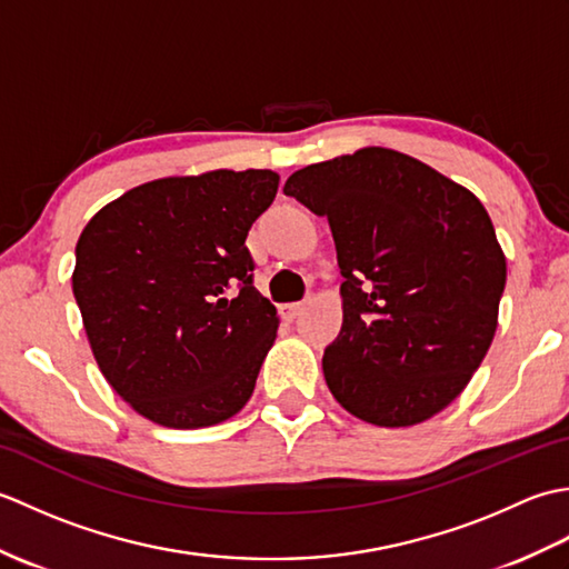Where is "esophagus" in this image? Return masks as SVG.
<instances>
[{
    "mask_svg": "<svg viewBox=\"0 0 569 569\" xmlns=\"http://www.w3.org/2000/svg\"><path fill=\"white\" fill-rule=\"evenodd\" d=\"M303 310H306V303H291V306H283V316H286L288 320H293V318H298Z\"/></svg>",
    "mask_w": 569,
    "mask_h": 569,
    "instance_id": "1",
    "label": "esophagus"
}]
</instances>
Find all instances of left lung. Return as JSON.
I'll use <instances>...</instances> for the list:
<instances>
[{
	"label": "left lung",
	"mask_w": 569,
	"mask_h": 569,
	"mask_svg": "<svg viewBox=\"0 0 569 569\" xmlns=\"http://www.w3.org/2000/svg\"><path fill=\"white\" fill-rule=\"evenodd\" d=\"M286 196L328 217L345 276L328 389L355 418L408 428L465 391L499 325L506 257L475 192L367 147L300 168Z\"/></svg>",
	"instance_id": "left-lung-1"
}]
</instances>
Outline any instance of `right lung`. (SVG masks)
I'll list each match as a JSON object with an SVG mask.
<instances>
[{"instance_id": "right-lung-1", "label": "right lung", "mask_w": 569, "mask_h": 569, "mask_svg": "<svg viewBox=\"0 0 569 569\" xmlns=\"http://www.w3.org/2000/svg\"><path fill=\"white\" fill-rule=\"evenodd\" d=\"M278 173L208 171L127 190L84 224L72 296L107 383L156 426L237 416L276 340L247 234Z\"/></svg>"}]
</instances>
